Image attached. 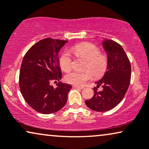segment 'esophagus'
<instances>
[{"label":"esophagus","mask_w":149,"mask_h":149,"mask_svg":"<svg viewBox=\"0 0 149 149\" xmlns=\"http://www.w3.org/2000/svg\"><path fill=\"white\" fill-rule=\"evenodd\" d=\"M72 88H79V89H84V87H80V86H75V85H73Z\"/></svg>","instance_id":"1"}]
</instances>
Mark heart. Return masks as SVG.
Masks as SVG:
<instances>
[{
    "label": "heart",
    "mask_w": 149,
    "mask_h": 149,
    "mask_svg": "<svg viewBox=\"0 0 149 149\" xmlns=\"http://www.w3.org/2000/svg\"><path fill=\"white\" fill-rule=\"evenodd\" d=\"M70 51L77 57L86 59L85 69L83 72H72L65 77V81L68 84L81 86L84 85L92 77L96 78L105 74L108 65V59L106 55L100 53L98 46L91 43L77 44L71 48ZM72 59L70 54L65 52L59 57V65L61 70L68 72L72 68ZM93 73H92L91 72Z\"/></svg>",
    "instance_id": "1"
}]
</instances>
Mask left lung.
Listing matches in <instances>:
<instances>
[{"mask_svg": "<svg viewBox=\"0 0 149 149\" xmlns=\"http://www.w3.org/2000/svg\"><path fill=\"white\" fill-rule=\"evenodd\" d=\"M103 49L107 53L108 65L103 78L96 81V87L102 85L104 90L94 89L91 99L86 100V105L96 111H109L123 99L131 81V63L123 47L111 40L103 39Z\"/></svg>", "mask_w": 149, "mask_h": 149, "instance_id": "left-lung-1", "label": "left lung"}]
</instances>
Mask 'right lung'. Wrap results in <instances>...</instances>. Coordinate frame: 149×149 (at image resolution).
<instances>
[{
  "label": "right lung",
  "instance_id": "right-lung-1",
  "mask_svg": "<svg viewBox=\"0 0 149 149\" xmlns=\"http://www.w3.org/2000/svg\"><path fill=\"white\" fill-rule=\"evenodd\" d=\"M67 40L46 38L32 46L21 64L19 86L25 101L38 112L49 114L60 110L67 102L72 86L59 81L61 70L59 52ZM59 81L57 87L50 85Z\"/></svg>",
  "mask_w": 149,
  "mask_h": 149
}]
</instances>
